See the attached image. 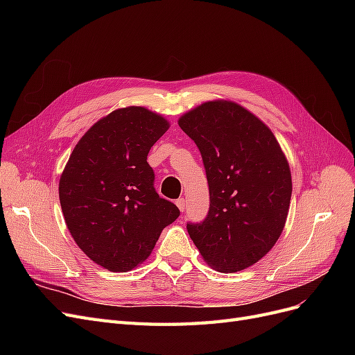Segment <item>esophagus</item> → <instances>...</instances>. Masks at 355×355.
Segmentation results:
<instances>
[{"instance_id":"34e87169","label":"esophagus","mask_w":355,"mask_h":355,"mask_svg":"<svg viewBox=\"0 0 355 355\" xmlns=\"http://www.w3.org/2000/svg\"><path fill=\"white\" fill-rule=\"evenodd\" d=\"M176 206L179 207L180 211H185V200L184 198H178L176 200Z\"/></svg>"}]
</instances>
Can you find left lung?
I'll use <instances>...</instances> for the list:
<instances>
[{"instance_id": "obj_1", "label": "left lung", "mask_w": 355, "mask_h": 355, "mask_svg": "<svg viewBox=\"0 0 355 355\" xmlns=\"http://www.w3.org/2000/svg\"><path fill=\"white\" fill-rule=\"evenodd\" d=\"M201 153L210 207L187 223L202 259L220 272L252 266L272 249L287 219L292 175L275 136L230 101L206 102L179 118Z\"/></svg>"}]
</instances>
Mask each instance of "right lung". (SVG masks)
I'll use <instances>...</instances> for the list:
<instances>
[{"mask_svg":"<svg viewBox=\"0 0 355 355\" xmlns=\"http://www.w3.org/2000/svg\"><path fill=\"white\" fill-rule=\"evenodd\" d=\"M167 130L166 118L142 106L112 111L80 139L60 176V206L72 239L112 272L142 263L180 214L157 194L146 161Z\"/></svg>","mask_w":355,"mask_h":355,"instance_id":"add662e5","label":"right lung"}]
</instances>
